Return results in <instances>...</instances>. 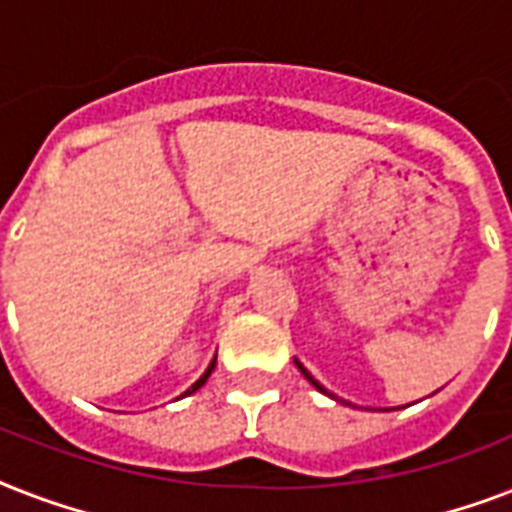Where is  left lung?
Masks as SVG:
<instances>
[{"label": "left lung", "mask_w": 512, "mask_h": 512, "mask_svg": "<svg viewBox=\"0 0 512 512\" xmlns=\"http://www.w3.org/2000/svg\"><path fill=\"white\" fill-rule=\"evenodd\" d=\"M295 364H297V369H300V372H303V374H305V380H308V382H313V388H319V390H321V393H327V390L321 388L319 382L313 380V377H311V372H308V369H305V366H303V364H300V361H295Z\"/></svg>", "instance_id": "8db88e82"}]
</instances>
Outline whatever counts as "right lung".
<instances>
[{
  "label": "right lung",
  "mask_w": 512,
  "mask_h": 512,
  "mask_svg": "<svg viewBox=\"0 0 512 512\" xmlns=\"http://www.w3.org/2000/svg\"><path fill=\"white\" fill-rule=\"evenodd\" d=\"M212 369H215V361H212V364H209V369H207V372H204V374H201V377H199V380H196V382H193V385H191V388H188V390H185V393H183V396H191V393H196V390H199V388H201V385H204V382H207V377H209V374H212Z\"/></svg>",
  "instance_id": "add662e5"
}]
</instances>
